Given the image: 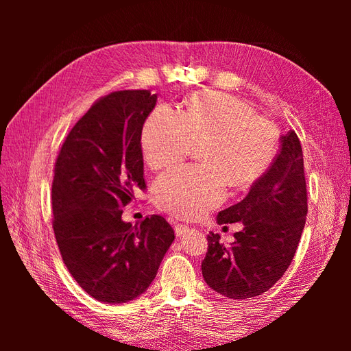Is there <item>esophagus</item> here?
Masks as SVG:
<instances>
[{
  "label": "esophagus",
  "instance_id": "obj_1",
  "mask_svg": "<svg viewBox=\"0 0 351 351\" xmlns=\"http://www.w3.org/2000/svg\"><path fill=\"white\" fill-rule=\"evenodd\" d=\"M186 231H189V224H177L176 226V234L182 236Z\"/></svg>",
  "mask_w": 351,
  "mask_h": 351
}]
</instances>
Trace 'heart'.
Returning <instances> with one entry per match:
<instances>
[{
	"label": "heart",
	"instance_id": "b5f03b06",
	"mask_svg": "<svg viewBox=\"0 0 351 351\" xmlns=\"http://www.w3.org/2000/svg\"><path fill=\"white\" fill-rule=\"evenodd\" d=\"M275 127L244 102L224 93L200 92L180 112L155 108L143 125L142 149L154 169L173 167L200 145L199 165H184L159 176L155 196L174 215L196 218L219 205L228 184L252 183L277 151Z\"/></svg>",
	"mask_w": 351,
	"mask_h": 351
}]
</instances>
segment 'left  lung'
Instances as JSON below:
<instances>
[{"mask_svg":"<svg viewBox=\"0 0 351 351\" xmlns=\"http://www.w3.org/2000/svg\"><path fill=\"white\" fill-rule=\"evenodd\" d=\"M307 215L303 152L294 130L281 136L278 155L239 204L221 210L217 222H241L230 246L209 232L202 275L228 299L256 297L277 282L294 258Z\"/></svg>","mask_w":351,"mask_h":351,"instance_id":"obj_1","label":"left lung"}]
</instances>
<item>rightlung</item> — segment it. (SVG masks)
Returning <instances> with one entry per match:
<instances>
[{"mask_svg":"<svg viewBox=\"0 0 351 351\" xmlns=\"http://www.w3.org/2000/svg\"><path fill=\"white\" fill-rule=\"evenodd\" d=\"M151 90H119L74 124L56 161L54 234L69 272L98 302L120 304L143 294L174 241L161 215L121 219L145 190L142 129L156 105Z\"/></svg>","mask_w":351,"mask_h":351,"instance_id":"right-lung-1","label":"right lung"}]
</instances>
